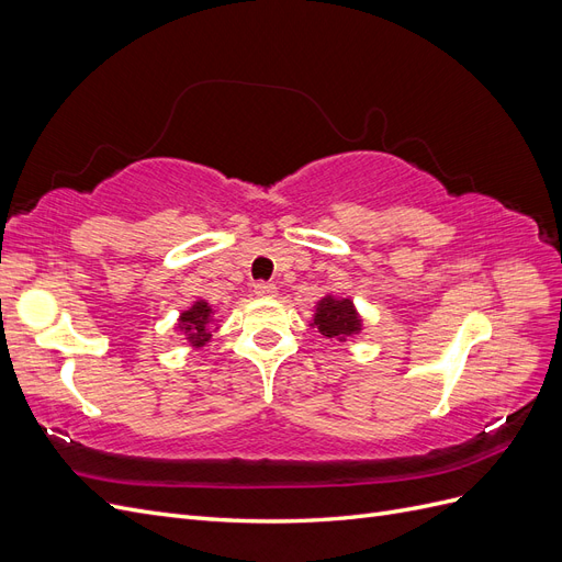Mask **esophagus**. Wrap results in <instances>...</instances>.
Listing matches in <instances>:
<instances>
[{
	"instance_id": "obj_1",
	"label": "esophagus",
	"mask_w": 562,
	"mask_h": 562,
	"mask_svg": "<svg viewBox=\"0 0 562 562\" xmlns=\"http://www.w3.org/2000/svg\"><path fill=\"white\" fill-rule=\"evenodd\" d=\"M252 288H255V295H258V297H274L277 295V285L269 283V281H258Z\"/></svg>"
}]
</instances>
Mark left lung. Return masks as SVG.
Wrapping results in <instances>:
<instances>
[{"mask_svg":"<svg viewBox=\"0 0 562 562\" xmlns=\"http://www.w3.org/2000/svg\"><path fill=\"white\" fill-rule=\"evenodd\" d=\"M312 326L318 328V333L323 337L347 339L351 335L361 333L363 321L349 297L326 295L316 304V314H314Z\"/></svg>","mask_w":562,"mask_h":562,"instance_id":"8db88e82","label":"left lung"}]
</instances>
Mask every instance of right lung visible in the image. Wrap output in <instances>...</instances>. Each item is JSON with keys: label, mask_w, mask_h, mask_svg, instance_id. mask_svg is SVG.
Here are the masks:
<instances>
[{"label": "right lung", "mask_w": 562, "mask_h": 562, "mask_svg": "<svg viewBox=\"0 0 562 562\" xmlns=\"http://www.w3.org/2000/svg\"><path fill=\"white\" fill-rule=\"evenodd\" d=\"M213 310L206 300H196L190 310L182 312L178 318V328L184 333V339L194 349L203 347L211 339V323H213Z\"/></svg>", "instance_id": "1"}]
</instances>
